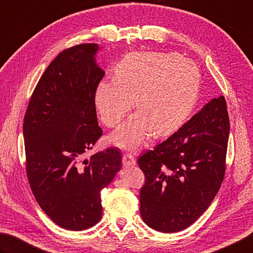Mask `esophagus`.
<instances>
[{
    "label": "esophagus",
    "mask_w": 253,
    "mask_h": 253,
    "mask_svg": "<svg viewBox=\"0 0 253 253\" xmlns=\"http://www.w3.org/2000/svg\"><path fill=\"white\" fill-rule=\"evenodd\" d=\"M122 162H123V165L125 166H134L136 165V161L134 157H133L131 154H125L122 157Z\"/></svg>",
    "instance_id": "1"
}]
</instances>
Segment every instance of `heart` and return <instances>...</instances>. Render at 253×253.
I'll use <instances>...</instances> for the list:
<instances>
[{
  "label": "heart",
  "instance_id": "obj_1",
  "mask_svg": "<svg viewBox=\"0 0 253 253\" xmlns=\"http://www.w3.org/2000/svg\"><path fill=\"white\" fill-rule=\"evenodd\" d=\"M201 74L193 61L174 52L133 51L114 68V79L102 80L94 104L109 127L120 125L135 106L140 111L109 136L122 150H140L155 130L164 135L183 125L197 101Z\"/></svg>",
  "mask_w": 253,
  "mask_h": 253
}]
</instances>
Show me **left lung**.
I'll use <instances>...</instances> for the list:
<instances>
[{
	"mask_svg": "<svg viewBox=\"0 0 253 253\" xmlns=\"http://www.w3.org/2000/svg\"><path fill=\"white\" fill-rule=\"evenodd\" d=\"M229 128L225 98H213L168 140L139 157L145 175L140 213L147 226L170 233L202 216L225 176Z\"/></svg>",
	"mask_w": 253,
	"mask_h": 253,
	"instance_id": "1",
	"label": "left lung"
}]
</instances>
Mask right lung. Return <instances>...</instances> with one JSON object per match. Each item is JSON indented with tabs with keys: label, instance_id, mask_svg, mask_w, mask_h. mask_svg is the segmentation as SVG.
Here are the masks:
<instances>
[{
	"label": "right lung",
	"instance_id": "1",
	"mask_svg": "<svg viewBox=\"0 0 253 253\" xmlns=\"http://www.w3.org/2000/svg\"><path fill=\"white\" fill-rule=\"evenodd\" d=\"M99 49L82 44L61 51L38 82L23 123L32 192L52 221L74 231L100 221V192L122 166L116 147L82 162L102 135L94 104L104 76L96 61Z\"/></svg>",
	"mask_w": 253,
	"mask_h": 253
}]
</instances>
